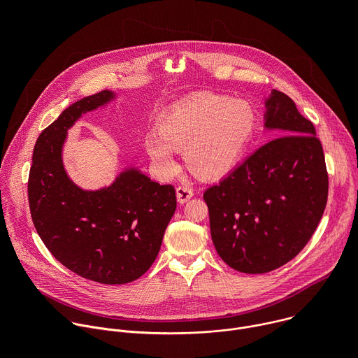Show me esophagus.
I'll list each match as a JSON object with an SVG mask.
<instances>
[{
    "label": "esophagus",
    "instance_id": "obj_1",
    "mask_svg": "<svg viewBox=\"0 0 358 358\" xmlns=\"http://www.w3.org/2000/svg\"><path fill=\"white\" fill-rule=\"evenodd\" d=\"M176 194H177V201L180 203H185L187 201H189L194 196V189L191 187H187V185H180L176 189Z\"/></svg>",
    "mask_w": 358,
    "mask_h": 358
}]
</instances>
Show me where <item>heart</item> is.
<instances>
[{"label":"heart","instance_id":"1","mask_svg":"<svg viewBox=\"0 0 358 358\" xmlns=\"http://www.w3.org/2000/svg\"><path fill=\"white\" fill-rule=\"evenodd\" d=\"M253 126L255 115L246 101L201 94L177 105L159 124V134L145 136L144 145L160 173L176 169L177 148L184 150L195 174L213 178L234 169Z\"/></svg>","mask_w":358,"mask_h":358}]
</instances>
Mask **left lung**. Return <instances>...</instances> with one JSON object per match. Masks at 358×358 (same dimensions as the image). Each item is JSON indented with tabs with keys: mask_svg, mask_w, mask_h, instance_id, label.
Here are the masks:
<instances>
[{
	"mask_svg": "<svg viewBox=\"0 0 358 358\" xmlns=\"http://www.w3.org/2000/svg\"><path fill=\"white\" fill-rule=\"evenodd\" d=\"M265 108V130L275 138L203 192L221 259L252 275L275 271L296 257L316 231L329 194L313 123L275 89Z\"/></svg>",
	"mask_w": 358,
	"mask_h": 358,
	"instance_id": "8db88e82",
	"label": "left lung"
}]
</instances>
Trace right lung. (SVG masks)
<instances>
[{"instance_id": "1", "label": "right lung", "mask_w": 358, "mask_h": 358, "mask_svg": "<svg viewBox=\"0 0 358 358\" xmlns=\"http://www.w3.org/2000/svg\"><path fill=\"white\" fill-rule=\"evenodd\" d=\"M115 99L103 90L65 109L39 134L28 180L31 217L45 246L69 271L105 285L133 282L150 269L177 208L173 185L134 167L93 191L69 178L62 160L68 130Z\"/></svg>"}]
</instances>
